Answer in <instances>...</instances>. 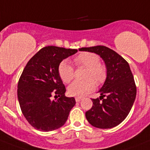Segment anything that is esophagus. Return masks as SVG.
I'll use <instances>...</instances> for the list:
<instances>
[{
  "label": "esophagus",
  "mask_w": 150,
  "mask_h": 150,
  "mask_svg": "<svg viewBox=\"0 0 150 150\" xmlns=\"http://www.w3.org/2000/svg\"><path fill=\"white\" fill-rule=\"evenodd\" d=\"M81 100H82L81 97H75V101H76V102H80Z\"/></svg>",
  "instance_id": "1"
}]
</instances>
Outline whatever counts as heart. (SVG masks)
<instances>
[{
  "label": "heart",
  "instance_id": "1",
  "mask_svg": "<svg viewBox=\"0 0 150 150\" xmlns=\"http://www.w3.org/2000/svg\"><path fill=\"white\" fill-rule=\"evenodd\" d=\"M74 62L78 67L87 68L84 81H75L68 88L71 96L82 97L93 91L97 85L103 84L107 78V68L100 62V57L91 52H84L74 58ZM58 72L61 80L65 83H69L73 79L75 71L69 62L63 60L58 68Z\"/></svg>",
  "mask_w": 150,
  "mask_h": 150
}]
</instances>
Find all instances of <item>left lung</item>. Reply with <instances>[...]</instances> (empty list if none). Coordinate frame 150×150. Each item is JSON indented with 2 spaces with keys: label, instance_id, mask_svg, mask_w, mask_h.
<instances>
[{
  "label": "left lung",
  "instance_id": "8db88e82",
  "mask_svg": "<svg viewBox=\"0 0 150 150\" xmlns=\"http://www.w3.org/2000/svg\"><path fill=\"white\" fill-rule=\"evenodd\" d=\"M80 50L100 56L107 68V78L100 98L92 99L93 106L85 112L91 125L107 129L122 123L129 114L134 102L137 88L128 62L118 53L105 46L82 47Z\"/></svg>",
  "mask_w": 150,
  "mask_h": 150
}]
</instances>
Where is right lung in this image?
I'll use <instances>...</instances> for the list:
<instances>
[{"label": "right lung", "mask_w": 150, "mask_h": 150, "mask_svg": "<svg viewBox=\"0 0 150 150\" xmlns=\"http://www.w3.org/2000/svg\"><path fill=\"white\" fill-rule=\"evenodd\" d=\"M78 52L55 46L43 47L29 59L18 82L21 111L35 129L51 131L62 127L75 105L74 97H65L66 88L58 72L61 62ZM59 96L57 100L51 97Z\"/></svg>", "instance_id": "right-lung-1"}]
</instances>
